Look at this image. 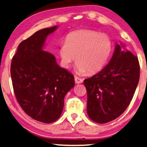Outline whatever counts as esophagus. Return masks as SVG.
Segmentation results:
<instances>
[{"label":"esophagus","instance_id":"1","mask_svg":"<svg viewBox=\"0 0 147 147\" xmlns=\"http://www.w3.org/2000/svg\"><path fill=\"white\" fill-rule=\"evenodd\" d=\"M74 80H75L76 83H77V84L82 83V82H83V80H82V78H80L79 77H77V76H75V78H74Z\"/></svg>","mask_w":147,"mask_h":147}]
</instances>
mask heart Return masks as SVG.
<instances>
[{"label": "heart", "instance_id": "heart-1", "mask_svg": "<svg viewBox=\"0 0 147 147\" xmlns=\"http://www.w3.org/2000/svg\"><path fill=\"white\" fill-rule=\"evenodd\" d=\"M112 50L113 42L108 35L92 30H78L67 35L59 54L65 68L71 67L76 57L77 73L93 74L104 68Z\"/></svg>", "mask_w": 147, "mask_h": 147}]
</instances>
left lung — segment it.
<instances>
[{
    "label": "left lung",
    "instance_id": "left-lung-1",
    "mask_svg": "<svg viewBox=\"0 0 147 147\" xmlns=\"http://www.w3.org/2000/svg\"><path fill=\"white\" fill-rule=\"evenodd\" d=\"M139 77L137 57L124 49L123 44H117L108 65L84 80L88 117L103 124L121 116L133 98Z\"/></svg>",
    "mask_w": 147,
    "mask_h": 147
}]
</instances>
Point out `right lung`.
<instances>
[{
    "instance_id": "add662e5",
    "label": "right lung",
    "mask_w": 147,
    "mask_h": 147,
    "mask_svg": "<svg viewBox=\"0 0 147 147\" xmlns=\"http://www.w3.org/2000/svg\"><path fill=\"white\" fill-rule=\"evenodd\" d=\"M57 28H43L22 41L11 66L18 104L32 119L44 123L59 119L65 95L74 86L73 74L58 65L53 54L42 50L47 36Z\"/></svg>"
}]
</instances>
